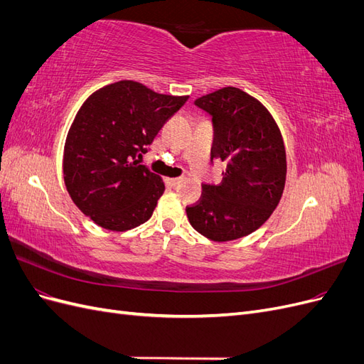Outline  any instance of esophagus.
<instances>
[{"label":"esophagus","mask_w":364,"mask_h":364,"mask_svg":"<svg viewBox=\"0 0 364 364\" xmlns=\"http://www.w3.org/2000/svg\"><path fill=\"white\" fill-rule=\"evenodd\" d=\"M182 181H183V178H171V179H168V183L171 186H176V185H179Z\"/></svg>","instance_id":"obj_1"}]
</instances>
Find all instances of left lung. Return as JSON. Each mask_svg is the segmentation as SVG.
<instances>
[{
    "instance_id": "1",
    "label": "left lung",
    "mask_w": 364,
    "mask_h": 364,
    "mask_svg": "<svg viewBox=\"0 0 364 364\" xmlns=\"http://www.w3.org/2000/svg\"><path fill=\"white\" fill-rule=\"evenodd\" d=\"M196 105L213 115L211 159L226 170L218 185H202L186 215L197 232L218 243L246 237L267 222L284 193L287 155L281 130L269 109L240 87H222Z\"/></svg>"
}]
</instances>
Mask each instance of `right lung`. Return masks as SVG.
<instances>
[{
	"instance_id": "1",
	"label": "right lung",
	"mask_w": 364,
	"mask_h": 364,
	"mask_svg": "<svg viewBox=\"0 0 364 364\" xmlns=\"http://www.w3.org/2000/svg\"><path fill=\"white\" fill-rule=\"evenodd\" d=\"M186 100L134 80L106 85L86 98L65 141L63 181L94 223L124 232L151 217L165 183L136 158Z\"/></svg>"
}]
</instances>
